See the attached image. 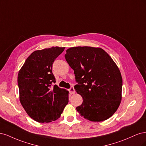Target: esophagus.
<instances>
[{
    "label": "esophagus",
    "mask_w": 146,
    "mask_h": 146,
    "mask_svg": "<svg viewBox=\"0 0 146 146\" xmlns=\"http://www.w3.org/2000/svg\"><path fill=\"white\" fill-rule=\"evenodd\" d=\"M69 92H70V94H72V95H73V94H74L75 93V90L74 88V87L72 86L71 87H70V88L69 89Z\"/></svg>",
    "instance_id": "34e87169"
}]
</instances>
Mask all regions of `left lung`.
<instances>
[{"label": "left lung", "mask_w": 146, "mask_h": 146, "mask_svg": "<svg viewBox=\"0 0 146 146\" xmlns=\"http://www.w3.org/2000/svg\"><path fill=\"white\" fill-rule=\"evenodd\" d=\"M65 58L73 70L77 93L83 99L76 110L89 121L109 119L118 109L123 79L110 56L101 48L76 46L67 50Z\"/></svg>", "instance_id": "obj_1"}]
</instances>
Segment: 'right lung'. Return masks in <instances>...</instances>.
Segmentation results:
<instances>
[{"label": "right lung", "instance_id": "1", "mask_svg": "<svg viewBox=\"0 0 146 146\" xmlns=\"http://www.w3.org/2000/svg\"><path fill=\"white\" fill-rule=\"evenodd\" d=\"M65 47L36 50L26 59L18 73L20 102L27 113L38 123H50L60 117L68 102V91L52 83L54 60Z\"/></svg>", "mask_w": 146, "mask_h": 146}]
</instances>
